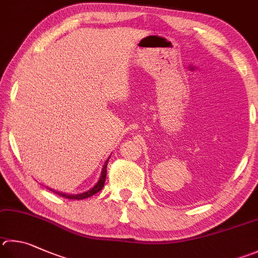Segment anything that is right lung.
Returning a JSON list of instances; mask_svg holds the SVG:
<instances>
[{
	"label": "right lung",
	"mask_w": 258,
	"mask_h": 258,
	"mask_svg": "<svg viewBox=\"0 0 258 258\" xmlns=\"http://www.w3.org/2000/svg\"><path fill=\"white\" fill-rule=\"evenodd\" d=\"M109 158H110V157H109ZM109 158L107 159V160L105 161V165H104V167H102V170H101V175H100L99 180H98L97 184H96L95 186H93L92 188L89 189V190L83 191V193H80V194H65V193H62V191H57V190L51 189V188H48V189L53 191V193H55V194L62 196V198L70 199V200H83V199L90 198V196L95 195L96 193H98V191L101 190L102 187H104L105 180H106V174H107V163H108Z\"/></svg>",
	"instance_id": "add662e5"
}]
</instances>
